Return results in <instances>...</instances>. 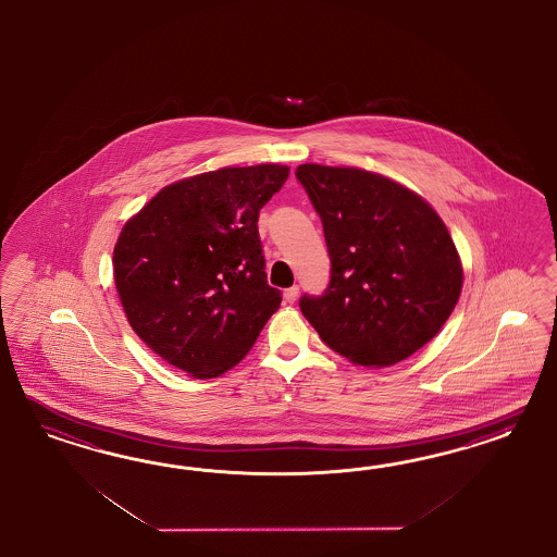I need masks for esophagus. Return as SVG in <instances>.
<instances>
[{"instance_id":"1","label":"esophagus","mask_w":557,"mask_h":557,"mask_svg":"<svg viewBox=\"0 0 557 557\" xmlns=\"http://www.w3.org/2000/svg\"><path fill=\"white\" fill-rule=\"evenodd\" d=\"M298 292H300V287L298 286L287 287L286 292H284V300H286L287 304L296 302Z\"/></svg>"}]
</instances>
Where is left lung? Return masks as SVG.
I'll use <instances>...</instances> for the list:
<instances>
[{
  "instance_id": "obj_1",
  "label": "left lung",
  "mask_w": 557,
  "mask_h": 557,
  "mask_svg": "<svg viewBox=\"0 0 557 557\" xmlns=\"http://www.w3.org/2000/svg\"><path fill=\"white\" fill-rule=\"evenodd\" d=\"M322 220L331 282L300 310L357 366L386 368L419 351L454 312L463 271L437 212L384 175L306 163L296 169Z\"/></svg>"
}]
</instances>
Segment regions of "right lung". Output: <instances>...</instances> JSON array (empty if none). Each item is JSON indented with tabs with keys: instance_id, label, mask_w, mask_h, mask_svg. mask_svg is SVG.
<instances>
[{
	"instance_id": "add662e5",
	"label": "right lung",
	"mask_w": 557,
	"mask_h": 557,
	"mask_svg": "<svg viewBox=\"0 0 557 557\" xmlns=\"http://www.w3.org/2000/svg\"><path fill=\"white\" fill-rule=\"evenodd\" d=\"M286 165L222 168L163 187L114 247V282L133 331L194 377H216L253 347L282 304L268 284L259 210Z\"/></svg>"
}]
</instances>
